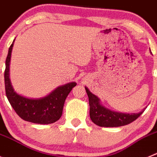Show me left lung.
<instances>
[{"instance_id":"1","label":"left lung","mask_w":157,"mask_h":157,"mask_svg":"<svg viewBox=\"0 0 157 157\" xmlns=\"http://www.w3.org/2000/svg\"><path fill=\"white\" fill-rule=\"evenodd\" d=\"M85 90L89 99L90 118L94 124L99 127L114 128L129 124L135 121L138 117H140L145 109L138 113L116 112L101 105L100 98H98L95 94H92L87 87H85Z\"/></svg>"}]
</instances>
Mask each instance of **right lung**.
<instances>
[{
  "label": "right lung",
  "instance_id": "right-lung-1",
  "mask_svg": "<svg viewBox=\"0 0 157 157\" xmlns=\"http://www.w3.org/2000/svg\"><path fill=\"white\" fill-rule=\"evenodd\" d=\"M15 41V40H14ZM13 43L8 49L5 62V84L6 96L10 104L22 120L39 124H53L60 119L66 97L76 82H70L56 87L48 95L40 98H26L16 93L9 78V66Z\"/></svg>",
  "mask_w": 157,
  "mask_h": 157
}]
</instances>
